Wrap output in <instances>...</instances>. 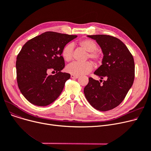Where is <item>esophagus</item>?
Instances as JSON below:
<instances>
[{
    "mask_svg": "<svg viewBox=\"0 0 151 151\" xmlns=\"http://www.w3.org/2000/svg\"><path fill=\"white\" fill-rule=\"evenodd\" d=\"M78 77H79V76H77V75H73V74L71 75V78H72V79H76V78H78Z\"/></svg>",
    "mask_w": 151,
    "mask_h": 151,
    "instance_id": "1",
    "label": "esophagus"
}]
</instances>
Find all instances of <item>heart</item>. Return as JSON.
Here are the masks:
<instances>
[{"label":"heart","mask_w":151,"mask_h":151,"mask_svg":"<svg viewBox=\"0 0 151 151\" xmlns=\"http://www.w3.org/2000/svg\"><path fill=\"white\" fill-rule=\"evenodd\" d=\"M78 45L85 51H88L86 58L90 59L96 65H99L103 60V55L98 50L97 45L93 40L89 38L82 39L78 42ZM73 46L72 44L68 43L64 46L62 50V55L65 61L70 62L73 58ZM92 69V65L90 62L83 63L75 62L69 64L66 70L68 73L75 75H82L88 73Z\"/></svg>","instance_id":"1"}]
</instances>
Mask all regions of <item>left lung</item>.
<instances>
[{
    "mask_svg": "<svg viewBox=\"0 0 151 151\" xmlns=\"http://www.w3.org/2000/svg\"><path fill=\"white\" fill-rule=\"evenodd\" d=\"M88 37L96 40L104 53L102 65L94 74L105 80L100 84L101 81L89 78L84 93L92 106L106 111L119 105L131 88L134 78V59L127 47L117 38L108 35Z\"/></svg>",
    "mask_w": 151,
    "mask_h": 151,
    "instance_id": "obj_1",
    "label": "left lung"
}]
</instances>
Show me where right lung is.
<instances>
[{"mask_svg": "<svg viewBox=\"0 0 151 151\" xmlns=\"http://www.w3.org/2000/svg\"><path fill=\"white\" fill-rule=\"evenodd\" d=\"M77 35L46 32L22 46L16 62L17 79L22 94L33 105L45 106L60 96L70 75L65 67L62 50ZM51 69L55 74L48 75Z\"/></svg>", "mask_w": 151, "mask_h": 151, "instance_id": "obj_1", "label": "right lung"}]
</instances>
